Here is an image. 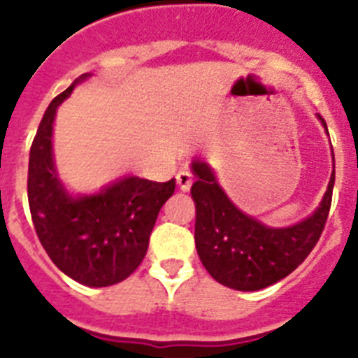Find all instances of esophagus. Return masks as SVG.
Masks as SVG:
<instances>
[{"label":"esophagus","mask_w":358,"mask_h":358,"mask_svg":"<svg viewBox=\"0 0 358 358\" xmlns=\"http://www.w3.org/2000/svg\"><path fill=\"white\" fill-rule=\"evenodd\" d=\"M176 181L182 192H189V188H192V182H194V176H192V172H189V170H179V173L176 176Z\"/></svg>","instance_id":"esophagus-1"}]
</instances>
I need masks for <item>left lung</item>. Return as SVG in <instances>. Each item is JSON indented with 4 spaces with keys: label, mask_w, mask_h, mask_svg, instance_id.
<instances>
[{
    "label": "left lung",
    "mask_w": 358,
    "mask_h": 358,
    "mask_svg": "<svg viewBox=\"0 0 358 358\" xmlns=\"http://www.w3.org/2000/svg\"><path fill=\"white\" fill-rule=\"evenodd\" d=\"M319 120L327 129V122ZM192 170L197 177L192 186L195 248L218 283L245 292L265 289L289 276L319 242L330 213L335 169L314 215L290 227H267L242 213L217 185L206 163L194 161Z\"/></svg>",
    "instance_id": "left-lung-1"
}]
</instances>
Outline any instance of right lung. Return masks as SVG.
<instances>
[{
  "mask_svg": "<svg viewBox=\"0 0 358 358\" xmlns=\"http://www.w3.org/2000/svg\"><path fill=\"white\" fill-rule=\"evenodd\" d=\"M85 77L90 75L78 80ZM75 84L53 98L39 123L28 161V204L37 236L53 264L82 285L109 287L140 267L176 179L154 182L125 177L100 194L71 197L57 177L52 134L57 107Z\"/></svg>",
  "mask_w": 358,
  "mask_h": 358,
  "instance_id": "add662e5",
  "label": "right lung"
}]
</instances>
